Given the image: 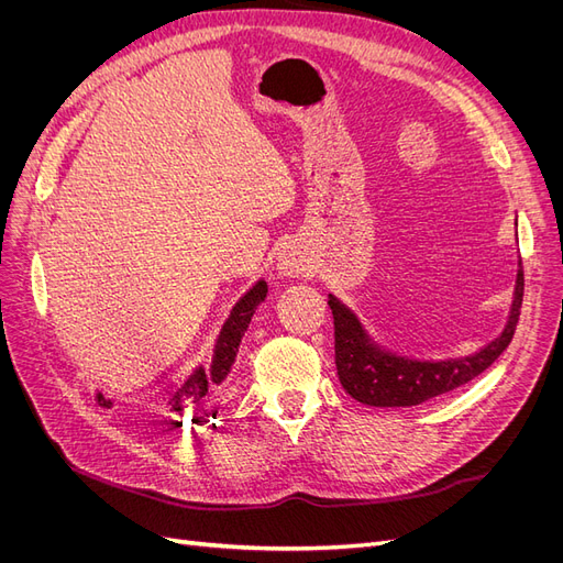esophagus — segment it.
<instances>
[{
  "instance_id": "obj_1",
  "label": "esophagus",
  "mask_w": 563,
  "mask_h": 563,
  "mask_svg": "<svg viewBox=\"0 0 563 563\" xmlns=\"http://www.w3.org/2000/svg\"><path fill=\"white\" fill-rule=\"evenodd\" d=\"M279 269H282V275L298 277L305 272V261L294 251H284L282 258H279Z\"/></svg>"
}]
</instances>
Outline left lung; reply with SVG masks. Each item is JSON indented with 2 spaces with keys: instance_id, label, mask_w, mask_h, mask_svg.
Listing matches in <instances>:
<instances>
[{
  "instance_id": "left-lung-1",
  "label": "left lung",
  "mask_w": 563,
  "mask_h": 563,
  "mask_svg": "<svg viewBox=\"0 0 563 563\" xmlns=\"http://www.w3.org/2000/svg\"><path fill=\"white\" fill-rule=\"evenodd\" d=\"M523 300V267L519 261L517 291L505 331L482 352L453 362H413L380 352L368 343L360 319L343 302L329 296L335 329L338 378L356 401L368 406H418L463 387L484 373L512 343Z\"/></svg>"
}]
</instances>
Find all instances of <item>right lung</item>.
<instances>
[{
    "instance_id": "add662e5",
    "label": "right lung",
    "mask_w": 563,
    "mask_h": 563,
    "mask_svg": "<svg viewBox=\"0 0 563 563\" xmlns=\"http://www.w3.org/2000/svg\"><path fill=\"white\" fill-rule=\"evenodd\" d=\"M265 296H267V284L258 282L240 302L234 305L230 319L225 321L223 331H220L211 368L209 371L197 368L192 376L174 391L172 401H168V408H172V411H185L187 406H195V404L203 401L207 399V395H211V389L216 385H220L228 378V373L232 371V364H234L236 350H240L242 335L249 329L255 308H258V305L265 300ZM98 404L106 408L112 406L103 395H98Z\"/></svg>"
}]
</instances>
